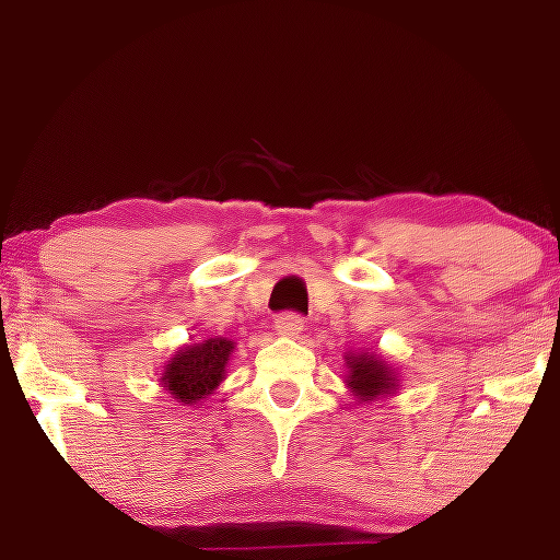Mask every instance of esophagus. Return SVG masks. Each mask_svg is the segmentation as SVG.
<instances>
[{"instance_id": "34e87169", "label": "esophagus", "mask_w": 560, "mask_h": 560, "mask_svg": "<svg viewBox=\"0 0 560 560\" xmlns=\"http://www.w3.org/2000/svg\"><path fill=\"white\" fill-rule=\"evenodd\" d=\"M303 318L298 314H280L275 318V331L280 334V337H288V339H298L303 331Z\"/></svg>"}]
</instances>
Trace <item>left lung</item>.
Instances as JSON below:
<instances>
[{"label": "left lung", "instance_id": "8db88e82", "mask_svg": "<svg viewBox=\"0 0 560 560\" xmlns=\"http://www.w3.org/2000/svg\"><path fill=\"white\" fill-rule=\"evenodd\" d=\"M345 386L350 388V396H354L358 406L383 401V398L396 396L401 388V375L381 352H345Z\"/></svg>", "mask_w": 560, "mask_h": 560}]
</instances>
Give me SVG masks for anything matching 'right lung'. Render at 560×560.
<instances>
[{"mask_svg": "<svg viewBox=\"0 0 560 560\" xmlns=\"http://www.w3.org/2000/svg\"><path fill=\"white\" fill-rule=\"evenodd\" d=\"M234 350L226 337L179 347L159 370V386L183 406H200L223 383Z\"/></svg>", "mask_w": 560, "mask_h": 560, "instance_id": "1", "label": "right lung"}]
</instances>
